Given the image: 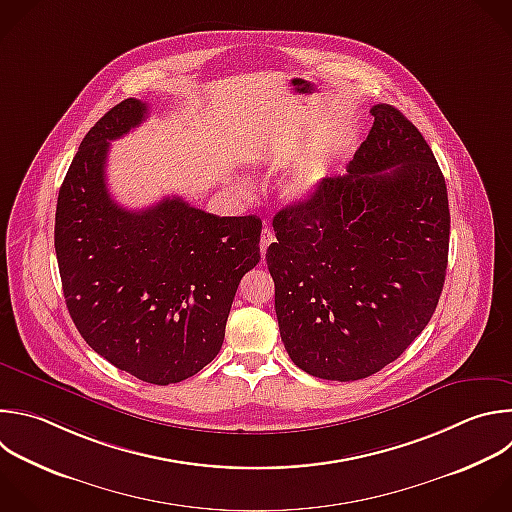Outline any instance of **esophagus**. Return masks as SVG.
<instances>
[{
  "instance_id": "34e87169",
  "label": "esophagus",
  "mask_w": 512,
  "mask_h": 512,
  "mask_svg": "<svg viewBox=\"0 0 512 512\" xmlns=\"http://www.w3.org/2000/svg\"><path fill=\"white\" fill-rule=\"evenodd\" d=\"M271 243H275V235L269 231V229H263L261 231V257L265 259V253H267V247L271 245Z\"/></svg>"
}]
</instances>
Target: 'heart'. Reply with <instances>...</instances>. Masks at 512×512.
<instances>
[{
    "label": "heart",
    "mask_w": 512,
    "mask_h": 512,
    "mask_svg": "<svg viewBox=\"0 0 512 512\" xmlns=\"http://www.w3.org/2000/svg\"><path fill=\"white\" fill-rule=\"evenodd\" d=\"M327 177V164L323 158H309L295 166L283 183V195L289 201H303L311 197Z\"/></svg>",
    "instance_id": "heart-1"
}]
</instances>
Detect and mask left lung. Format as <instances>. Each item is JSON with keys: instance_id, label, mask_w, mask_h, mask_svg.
Wrapping results in <instances>:
<instances>
[{"instance_id": "obj_1", "label": "left lung", "mask_w": 512, "mask_h": 512, "mask_svg": "<svg viewBox=\"0 0 512 512\" xmlns=\"http://www.w3.org/2000/svg\"><path fill=\"white\" fill-rule=\"evenodd\" d=\"M370 112L348 173L281 209L265 255L281 342L321 380H362L398 360L428 325L446 277L442 170L398 108Z\"/></svg>"}]
</instances>
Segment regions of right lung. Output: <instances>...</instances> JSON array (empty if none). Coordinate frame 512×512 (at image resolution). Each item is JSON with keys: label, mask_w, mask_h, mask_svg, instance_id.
<instances>
[{"label": "right lung", "mask_w": 512, "mask_h": 512, "mask_svg": "<svg viewBox=\"0 0 512 512\" xmlns=\"http://www.w3.org/2000/svg\"><path fill=\"white\" fill-rule=\"evenodd\" d=\"M146 114L144 102L126 98L88 130L60 187L54 245L86 344L118 370L168 386L219 354L239 281L261 259V221L217 217L181 197L142 211L114 203L110 140Z\"/></svg>", "instance_id": "right-lung-1"}]
</instances>
